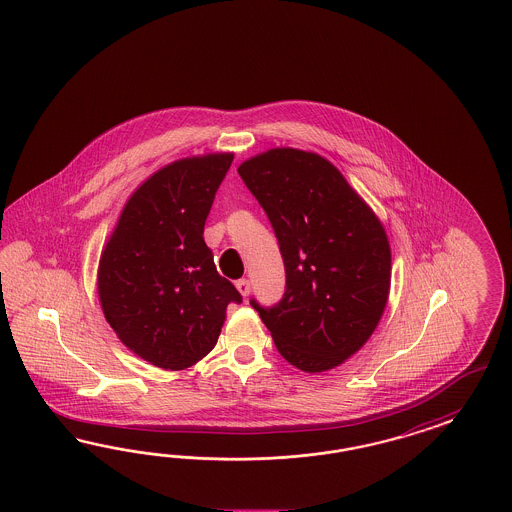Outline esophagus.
<instances>
[{
    "label": "esophagus",
    "mask_w": 512,
    "mask_h": 512,
    "mask_svg": "<svg viewBox=\"0 0 512 512\" xmlns=\"http://www.w3.org/2000/svg\"><path fill=\"white\" fill-rule=\"evenodd\" d=\"M235 286H237V290L241 292L243 298H247L248 294H250V283H248L247 279H239Z\"/></svg>",
    "instance_id": "1"
}]
</instances>
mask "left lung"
<instances>
[{
    "label": "left lung",
    "mask_w": 512,
    "mask_h": 512,
    "mask_svg": "<svg viewBox=\"0 0 512 512\" xmlns=\"http://www.w3.org/2000/svg\"><path fill=\"white\" fill-rule=\"evenodd\" d=\"M237 172L283 254V300H250L275 347L307 374L343 364L374 334L391 288V247L376 212L328 159L273 148Z\"/></svg>",
    "instance_id": "1"
}]
</instances>
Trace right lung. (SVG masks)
<instances>
[{
  "mask_svg": "<svg viewBox=\"0 0 512 512\" xmlns=\"http://www.w3.org/2000/svg\"><path fill=\"white\" fill-rule=\"evenodd\" d=\"M233 153L178 159L146 178L102 248L104 317L134 355L184 370L209 355L241 294L220 277L203 231Z\"/></svg>",
  "mask_w": 512,
  "mask_h": 512,
  "instance_id": "right-lung-1",
  "label": "right lung"
}]
</instances>
